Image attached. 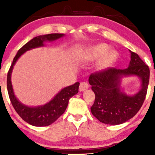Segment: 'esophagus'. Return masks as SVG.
Listing matches in <instances>:
<instances>
[{"instance_id":"obj_1","label":"esophagus","mask_w":155,"mask_h":155,"mask_svg":"<svg viewBox=\"0 0 155 155\" xmlns=\"http://www.w3.org/2000/svg\"><path fill=\"white\" fill-rule=\"evenodd\" d=\"M88 87H89L88 84L87 83V82H85V81H82V82L80 83L79 91L80 92L84 91V90H86L87 89H88Z\"/></svg>"}]
</instances>
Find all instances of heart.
<instances>
[{
  "instance_id": "obj_1",
  "label": "heart",
  "mask_w": 155,
  "mask_h": 155,
  "mask_svg": "<svg viewBox=\"0 0 155 155\" xmlns=\"http://www.w3.org/2000/svg\"><path fill=\"white\" fill-rule=\"evenodd\" d=\"M109 49V47L106 44H96L85 50L83 54V58L86 60H92L104 55L99 63V68H104L112 65L118 58V54L116 51H108Z\"/></svg>"
}]
</instances>
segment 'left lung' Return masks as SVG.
I'll return each instance as SVG.
<instances>
[{"label":"left lung","mask_w":155,"mask_h":155,"mask_svg":"<svg viewBox=\"0 0 155 155\" xmlns=\"http://www.w3.org/2000/svg\"><path fill=\"white\" fill-rule=\"evenodd\" d=\"M130 52L131 60L127 68H108L92 73L89 77V83L95 95L91 112L102 123L113 125L124 123L138 113L144 102L150 71L138 54ZM123 75H136L142 79V90L135 96H126L120 92L119 81Z\"/></svg>","instance_id":"obj_1"}]
</instances>
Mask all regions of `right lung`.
<instances>
[{"mask_svg": "<svg viewBox=\"0 0 155 155\" xmlns=\"http://www.w3.org/2000/svg\"><path fill=\"white\" fill-rule=\"evenodd\" d=\"M63 35L62 33H51V34L39 35L31 39L30 41H28L21 49H19L8 71L7 90H8L11 103L19 117L31 125L43 127L54 123L65 112L68 104L69 99L79 92V82H76L74 84L63 89L50 102L44 106L34 108L28 107L19 102L14 94L12 82H11V74L13 66L19 57L26 51L35 47H42L44 46V42L46 41H54Z\"/></svg>", "mask_w": 155, "mask_h": 155, "instance_id": "right-lung-1", "label": "right lung"}]
</instances>
